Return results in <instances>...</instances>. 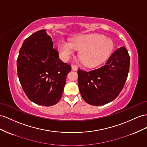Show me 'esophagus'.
Wrapping results in <instances>:
<instances>
[{"mask_svg":"<svg viewBox=\"0 0 147 147\" xmlns=\"http://www.w3.org/2000/svg\"><path fill=\"white\" fill-rule=\"evenodd\" d=\"M78 68V67L76 65H72V66H71V69L74 71H77Z\"/></svg>","mask_w":147,"mask_h":147,"instance_id":"obj_1","label":"esophagus"}]
</instances>
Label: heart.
Masks as SVG:
<instances>
[{
    "label": "heart",
    "mask_w": 147,
    "mask_h": 147,
    "mask_svg": "<svg viewBox=\"0 0 147 147\" xmlns=\"http://www.w3.org/2000/svg\"><path fill=\"white\" fill-rule=\"evenodd\" d=\"M113 47L112 40L99 34L80 35L74 38L70 43L61 40L58 44V51L64 61L69 59L74 50H81L80 57L84 65H99L109 54Z\"/></svg>",
    "instance_id": "1"
}]
</instances>
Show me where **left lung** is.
Returning a JSON list of instances; mask_svg holds the SVG:
<instances>
[{
	"instance_id": "obj_1",
	"label": "left lung",
	"mask_w": 147,
	"mask_h": 147,
	"mask_svg": "<svg viewBox=\"0 0 147 147\" xmlns=\"http://www.w3.org/2000/svg\"><path fill=\"white\" fill-rule=\"evenodd\" d=\"M129 66V55L122 47L99 68L89 71L79 69L78 87L82 98L88 104L97 106L114 100L125 83Z\"/></svg>"
}]
</instances>
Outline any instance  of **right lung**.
Masks as SVG:
<instances>
[{
    "instance_id": "obj_1",
    "label": "right lung",
    "mask_w": 147,
    "mask_h": 147,
    "mask_svg": "<svg viewBox=\"0 0 147 147\" xmlns=\"http://www.w3.org/2000/svg\"><path fill=\"white\" fill-rule=\"evenodd\" d=\"M46 30L28 37L20 49L17 66L20 84L28 98L51 106L61 99L71 66L61 61Z\"/></svg>"
}]
</instances>
